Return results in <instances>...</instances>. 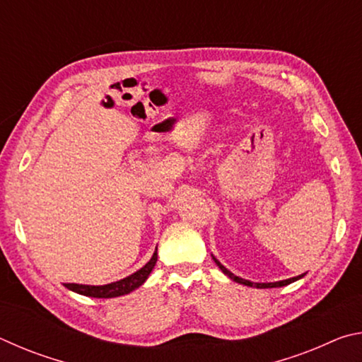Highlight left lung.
Here are the masks:
<instances>
[{"label": "left lung", "mask_w": 362, "mask_h": 362, "mask_svg": "<svg viewBox=\"0 0 362 362\" xmlns=\"http://www.w3.org/2000/svg\"><path fill=\"white\" fill-rule=\"evenodd\" d=\"M216 260V259H214ZM216 263L218 265V268L222 269V272L226 274V276H228L230 279H233V281H236V283H240V284H244V286H250V287H259V289H268V287H283V286H287V284H291V283H293V281H297V279H300V278H303V274H300V276H296V278H291V279H284V281H278V283H250V281H247V279H243V278H238V276H235V274H233L231 272H228V269H226L222 263H220L218 260H216Z\"/></svg>", "instance_id": "1"}]
</instances>
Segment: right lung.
<instances>
[{
  "mask_svg": "<svg viewBox=\"0 0 362 362\" xmlns=\"http://www.w3.org/2000/svg\"><path fill=\"white\" fill-rule=\"evenodd\" d=\"M158 260V247L153 254L151 260L146 263L144 268H140L139 272H136L131 276H127L121 281H116V283L112 284H105V286H84V284H65L66 289H70L73 292L81 293V296L86 297H95V298H112V297H119V296H126V293L132 292L134 289L142 286L146 278L150 276L151 269L155 268Z\"/></svg>",
  "mask_w": 362,
  "mask_h": 362,
  "instance_id": "obj_1",
  "label": "right lung"
}]
</instances>
